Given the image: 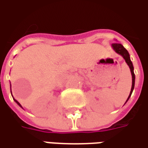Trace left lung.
<instances>
[{"label": "left lung", "instance_id": "left-lung-1", "mask_svg": "<svg viewBox=\"0 0 148 148\" xmlns=\"http://www.w3.org/2000/svg\"><path fill=\"white\" fill-rule=\"evenodd\" d=\"M112 48L113 49V50L116 52L117 54L121 55V57L124 58V60L126 62V64L128 65V66L130 69V72H131V75H132V86H131V90H130V95L128 96V99H126L125 103L129 100L130 95L132 94V92L134 91V82H135V75H134V66L132 61H130V54L128 53V51L126 49H125L123 47V45H121V44H118V43H115V44H112Z\"/></svg>", "mask_w": 148, "mask_h": 148}]
</instances>
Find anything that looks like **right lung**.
Instances as JSON below:
<instances>
[{
    "instance_id": "obj_1",
    "label": "right lung",
    "mask_w": 148,
    "mask_h": 148,
    "mask_svg": "<svg viewBox=\"0 0 148 148\" xmlns=\"http://www.w3.org/2000/svg\"><path fill=\"white\" fill-rule=\"evenodd\" d=\"M14 99V101H15V102H16V103H18V104L19 106H20V107H21V108H23V107H22V105H21V104H20V103H19V102H18V101H17V100H16V99Z\"/></svg>"
}]
</instances>
